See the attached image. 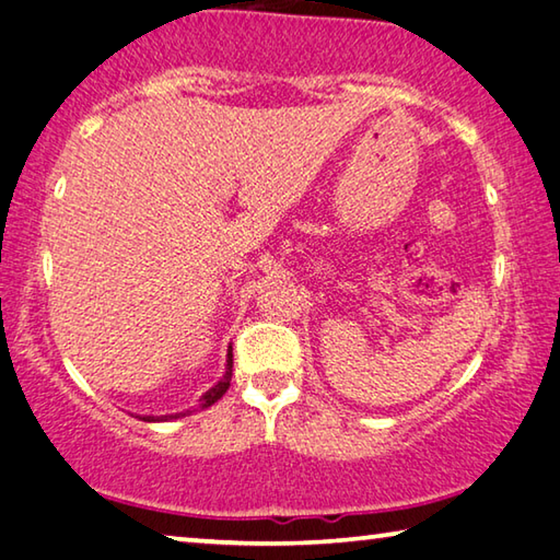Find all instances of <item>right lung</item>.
Returning <instances> with one entry per match:
<instances>
[{"mask_svg":"<svg viewBox=\"0 0 560 560\" xmlns=\"http://www.w3.org/2000/svg\"><path fill=\"white\" fill-rule=\"evenodd\" d=\"M230 381H232V350H230V360H226V373H224V377L220 383H217L212 390H207L205 395H202V407H210V405H214L217 400H220V397L230 390ZM179 415H185V412H177V415H170V417H179ZM143 420H148V422H153V417H143ZM167 420V417H165Z\"/></svg>","mask_w":560,"mask_h":560,"instance_id":"1","label":"right lung"}]
</instances>
